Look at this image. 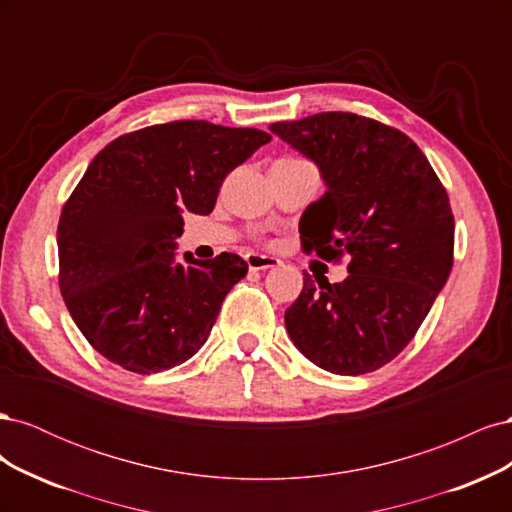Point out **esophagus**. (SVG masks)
<instances>
[{"label": "esophagus", "mask_w": 512, "mask_h": 512, "mask_svg": "<svg viewBox=\"0 0 512 512\" xmlns=\"http://www.w3.org/2000/svg\"><path fill=\"white\" fill-rule=\"evenodd\" d=\"M245 262H247V267H250V271H267V269L280 267V260H277L275 256H265V254H256V252L247 254Z\"/></svg>", "instance_id": "34e87169"}]
</instances>
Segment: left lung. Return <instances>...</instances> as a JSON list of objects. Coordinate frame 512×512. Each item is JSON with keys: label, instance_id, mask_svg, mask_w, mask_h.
Returning <instances> with one entry per match:
<instances>
[{"label": "left lung", "instance_id": "8db88e82", "mask_svg": "<svg viewBox=\"0 0 512 512\" xmlns=\"http://www.w3.org/2000/svg\"><path fill=\"white\" fill-rule=\"evenodd\" d=\"M269 130L327 185L301 218L305 250L352 258L344 282L303 273L286 331L331 374H369L410 344L451 275L455 220L444 185L404 132L374 119L318 113Z\"/></svg>", "mask_w": 512, "mask_h": 512}]
</instances>
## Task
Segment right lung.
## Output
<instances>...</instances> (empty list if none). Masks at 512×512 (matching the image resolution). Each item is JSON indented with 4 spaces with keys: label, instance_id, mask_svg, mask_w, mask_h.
<instances>
[{
    "label": "right lung",
    "instance_id": "right-lung-1",
    "mask_svg": "<svg viewBox=\"0 0 512 512\" xmlns=\"http://www.w3.org/2000/svg\"><path fill=\"white\" fill-rule=\"evenodd\" d=\"M269 141L254 128L170 121L123 134L91 160L59 218V288L108 361L158 374L207 342L247 265L228 252L177 262L183 213L209 215L230 170Z\"/></svg>",
    "mask_w": 512,
    "mask_h": 512
}]
</instances>
